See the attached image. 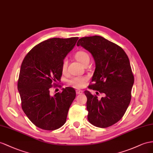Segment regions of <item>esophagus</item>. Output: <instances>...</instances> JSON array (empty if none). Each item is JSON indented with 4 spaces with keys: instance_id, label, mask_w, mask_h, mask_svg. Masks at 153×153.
<instances>
[{
    "instance_id": "esophagus-1",
    "label": "esophagus",
    "mask_w": 153,
    "mask_h": 153,
    "mask_svg": "<svg viewBox=\"0 0 153 153\" xmlns=\"http://www.w3.org/2000/svg\"><path fill=\"white\" fill-rule=\"evenodd\" d=\"M76 94H83V91H81V90H76Z\"/></svg>"
}]
</instances>
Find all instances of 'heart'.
<instances>
[{
	"label": "heart",
	"mask_w": 153,
	"mask_h": 153,
	"mask_svg": "<svg viewBox=\"0 0 153 153\" xmlns=\"http://www.w3.org/2000/svg\"><path fill=\"white\" fill-rule=\"evenodd\" d=\"M75 57L76 58V59L78 61H79L81 63H82L83 65H85L86 62L89 61L90 60V57L88 53L83 50L77 51V52L75 53ZM61 68H62V71L63 72H65L66 70V68H67V61H66V59H64L62 61ZM87 81H88L87 77L78 76V77H72L71 79L69 80L68 83L70 85L73 86L74 87L77 88H80L85 87Z\"/></svg>",
	"instance_id": "heart-1"
}]
</instances>
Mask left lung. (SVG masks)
I'll use <instances>...</instances> for the list:
<instances>
[{
  "mask_svg": "<svg viewBox=\"0 0 153 153\" xmlns=\"http://www.w3.org/2000/svg\"><path fill=\"white\" fill-rule=\"evenodd\" d=\"M79 45L92 53L96 62L88 88L105 94L98 100L85 91L88 120L96 127H108L121 119L131 102L134 78L130 61L122 48L103 37H82L77 43Z\"/></svg>",
  "mask_w": 153,
  "mask_h": 153,
  "instance_id": "1",
  "label": "left lung"
}]
</instances>
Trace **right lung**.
Masks as SVG:
<instances>
[{
	"label": "right lung",
	"mask_w": 153,
	"mask_h": 153,
	"mask_svg": "<svg viewBox=\"0 0 153 153\" xmlns=\"http://www.w3.org/2000/svg\"><path fill=\"white\" fill-rule=\"evenodd\" d=\"M78 39H47L35 46L22 62L17 88L22 111L43 130L53 131L62 127L76 97V91L72 87L62 88L54 96L50 91L61 80L62 61Z\"/></svg>",
	"instance_id": "obj_1"
}]
</instances>
